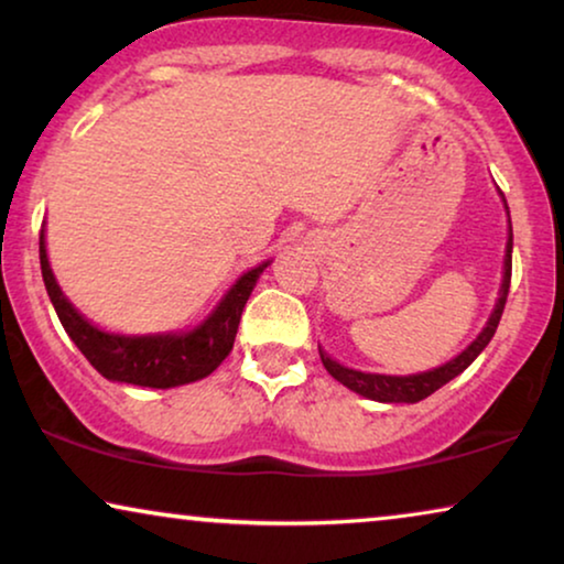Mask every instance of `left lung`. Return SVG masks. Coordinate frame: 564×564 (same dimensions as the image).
<instances>
[{"label":"left lung","mask_w":564,"mask_h":564,"mask_svg":"<svg viewBox=\"0 0 564 564\" xmlns=\"http://www.w3.org/2000/svg\"><path fill=\"white\" fill-rule=\"evenodd\" d=\"M503 195V192H500ZM506 203V197H503ZM508 210V205H506ZM511 251H513V230H511V213H508V243H506V259H503V284H500L498 292V303L492 307L488 323L480 330V336L475 338L473 344L467 346L465 351L457 354L452 361L446 365L429 369V372H419V375H408V377H395V375H372V372H359V369H349L344 365H338L328 357L326 351L321 349V361L323 367L328 369V375L338 380L346 388L359 392L369 400H380V403H419V400L429 398L431 392H436L438 388H444L446 382L454 380V377L465 372V369L473 365L485 346L490 344V338L496 336V328L500 323V315H503L506 307V297H508V288H511Z\"/></svg>","instance_id":"obj_1"}]
</instances>
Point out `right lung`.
<instances>
[{
    "label": "right lung",
    "mask_w": 564,
    "mask_h": 564,
    "mask_svg": "<svg viewBox=\"0 0 564 564\" xmlns=\"http://www.w3.org/2000/svg\"><path fill=\"white\" fill-rule=\"evenodd\" d=\"M269 267L249 269L226 292L218 307L207 315V321L187 334H151V336H122L107 334L84 318L61 292L56 276L51 272L48 253H45V234L41 230V272L53 307H56L61 326L89 359L99 375L112 382L141 384V388H176V384L197 382L218 369L223 359L234 349L238 323L259 274Z\"/></svg>",
    "instance_id": "obj_1"
}]
</instances>
